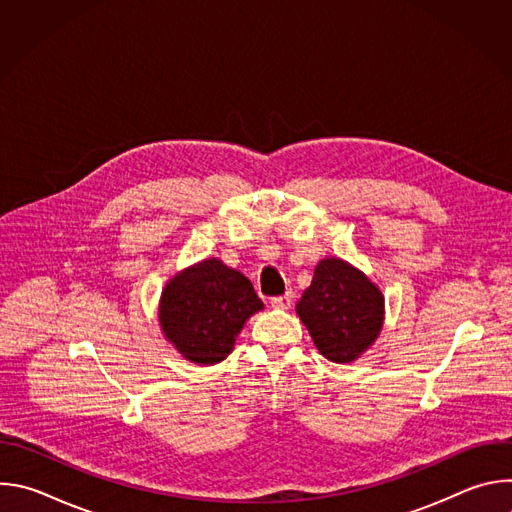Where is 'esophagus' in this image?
Returning <instances> with one entry per match:
<instances>
[{
	"label": "esophagus",
	"instance_id": "esophagus-1",
	"mask_svg": "<svg viewBox=\"0 0 512 512\" xmlns=\"http://www.w3.org/2000/svg\"><path fill=\"white\" fill-rule=\"evenodd\" d=\"M291 302H294V294H291V291H287V294H283V296L271 298V308H275V310H287V308L291 306Z\"/></svg>",
	"mask_w": 512,
	"mask_h": 512
}]
</instances>
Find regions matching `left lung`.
<instances>
[{
	"label": "left lung",
	"instance_id": "left-lung-1",
	"mask_svg": "<svg viewBox=\"0 0 512 512\" xmlns=\"http://www.w3.org/2000/svg\"><path fill=\"white\" fill-rule=\"evenodd\" d=\"M296 312L316 348L332 362H352L379 336L385 318L381 289L352 267L330 257L316 265L312 285Z\"/></svg>",
	"mask_w": 512,
	"mask_h": 512
}]
</instances>
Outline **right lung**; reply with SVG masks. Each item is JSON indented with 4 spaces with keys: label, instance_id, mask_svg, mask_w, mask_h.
<instances>
[{
    "label": "right lung",
    "instance_id": "right-lung-1",
    "mask_svg": "<svg viewBox=\"0 0 512 512\" xmlns=\"http://www.w3.org/2000/svg\"><path fill=\"white\" fill-rule=\"evenodd\" d=\"M263 310L253 283L218 259L174 275L160 300V326L176 350L196 364L225 360L245 322Z\"/></svg>",
    "mask_w": 512,
    "mask_h": 512
}]
</instances>
